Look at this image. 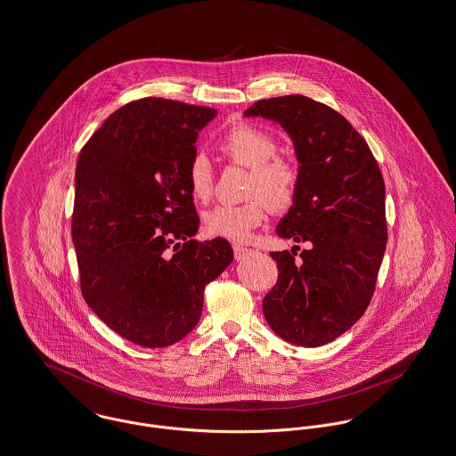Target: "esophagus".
I'll return each mask as SVG.
<instances>
[{
    "instance_id": "1",
    "label": "esophagus",
    "mask_w": 456,
    "mask_h": 456,
    "mask_svg": "<svg viewBox=\"0 0 456 456\" xmlns=\"http://www.w3.org/2000/svg\"><path fill=\"white\" fill-rule=\"evenodd\" d=\"M232 249H234V256H236V260L245 258L246 255L251 251L249 248H246V246L241 245H234L232 246Z\"/></svg>"
}]
</instances>
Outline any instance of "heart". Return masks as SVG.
I'll return each mask as SVG.
<instances>
[{
  "label": "heart",
  "instance_id": "obj_1",
  "mask_svg": "<svg viewBox=\"0 0 456 456\" xmlns=\"http://www.w3.org/2000/svg\"><path fill=\"white\" fill-rule=\"evenodd\" d=\"M218 147L231 161L251 168L248 194L255 198L240 205L213 207L205 213V229L210 236L246 241L267 216L266 199L274 210H286L293 205L298 191V170L291 161L274 156L278 145L271 134L248 123L229 128ZM185 178L191 196L207 203L213 194V172L205 154H196L191 159Z\"/></svg>",
  "mask_w": 456,
  "mask_h": 456
}]
</instances>
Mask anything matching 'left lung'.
I'll return each mask as SVG.
<instances>
[{"label": "left lung", "mask_w": 456, "mask_h": 456, "mask_svg": "<svg viewBox=\"0 0 456 456\" xmlns=\"http://www.w3.org/2000/svg\"><path fill=\"white\" fill-rule=\"evenodd\" d=\"M282 126L298 161V191L276 227L311 248L273 251L278 282L262 307L282 340L319 347L364 314L387 246L386 183L366 141L328 105L304 95L264 99L245 110Z\"/></svg>", "instance_id": "obj_1"}]
</instances>
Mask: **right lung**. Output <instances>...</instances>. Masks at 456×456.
Here are the masks:
<instances>
[{
  "label": "right lung",
  "mask_w": 456,
  "mask_h": 456,
  "mask_svg": "<svg viewBox=\"0 0 456 456\" xmlns=\"http://www.w3.org/2000/svg\"><path fill=\"white\" fill-rule=\"evenodd\" d=\"M210 107L147 97L123 105L76 165L72 243L88 307L123 338L168 347L200 322L205 286L232 262L227 240H192L187 187Z\"/></svg>",
  "instance_id": "obj_1"
}]
</instances>
